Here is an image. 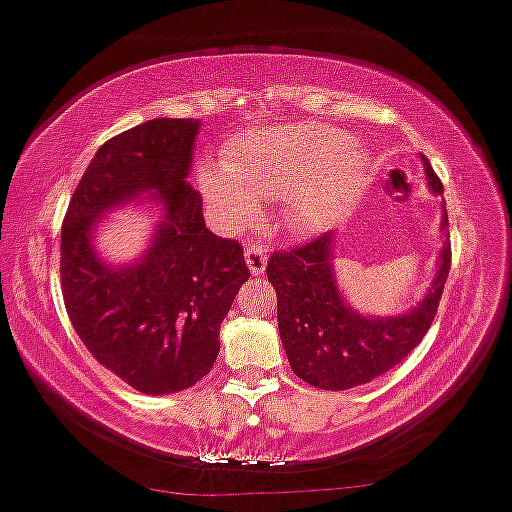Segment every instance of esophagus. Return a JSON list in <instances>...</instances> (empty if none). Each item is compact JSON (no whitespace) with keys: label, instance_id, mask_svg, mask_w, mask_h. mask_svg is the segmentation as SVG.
I'll return each mask as SVG.
<instances>
[{"label":"esophagus","instance_id":"1","mask_svg":"<svg viewBox=\"0 0 512 512\" xmlns=\"http://www.w3.org/2000/svg\"><path fill=\"white\" fill-rule=\"evenodd\" d=\"M244 258H246V263H249V268H251V273H254V276H261L263 271H266V261H268V249L263 244H249L246 246V251H244Z\"/></svg>","mask_w":512,"mask_h":512}]
</instances>
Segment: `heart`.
<instances>
[{"label":"heart","mask_w":512,"mask_h":512,"mask_svg":"<svg viewBox=\"0 0 512 512\" xmlns=\"http://www.w3.org/2000/svg\"><path fill=\"white\" fill-rule=\"evenodd\" d=\"M361 148L322 124L263 126L224 151V168L202 170V190L229 227L258 214L256 200H280L288 227L315 232L344 214L366 185Z\"/></svg>","instance_id":"obj_1"}]
</instances>
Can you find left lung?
Returning <instances> with one entry per match:
<instances>
[{
  "label": "left lung",
  "instance_id": "obj_1",
  "mask_svg": "<svg viewBox=\"0 0 512 512\" xmlns=\"http://www.w3.org/2000/svg\"><path fill=\"white\" fill-rule=\"evenodd\" d=\"M430 188L442 180L425 161ZM449 227L447 210L442 229ZM332 234H320L288 251H273L266 276L278 295V332L295 376L322 390H349L398 366L432 327L452 266L444 241L439 271L420 307L400 317L368 320L344 305L332 276Z\"/></svg>",
  "mask_w": 512,
  "mask_h": 512
}]
</instances>
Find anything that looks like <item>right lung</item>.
I'll return each mask as SVG.
<instances>
[{
  "label": "right lung",
  "mask_w": 512,
  "mask_h": 512,
  "mask_svg": "<svg viewBox=\"0 0 512 512\" xmlns=\"http://www.w3.org/2000/svg\"><path fill=\"white\" fill-rule=\"evenodd\" d=\"M197 122L151 119L112 136L70 197L60 234V288L97 364L148 395L178 393L212 371L219 324L251 276L244 249L205 227L188 178ZM153 189L167 219L141 264L102 267L89 227L107 206Z\"/></svg>",
  "instance_id": "add662e5"
}]
</instances>
